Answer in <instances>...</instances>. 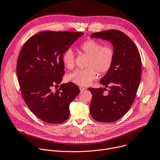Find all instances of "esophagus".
Instances as JSON below:
<instances>
[{
  "mask_svg": "<svg viewBox=\"0 0 160 160\" xmlns=\"http://www.w3.org/2000/svg\"><path fill=\"white\" fill-rule=\"evenodd\" d=\"M85 89H87L85 87H79V90H80L81 92H82V91H84Z\"/></svg>",
  "mask_w": 160,
  "mask_h": 160,
  "instance_id": "obj_1",
  "label": "esophagus"
}]
</instances>
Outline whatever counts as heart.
<instances>
[{
  "instance_id": "obj_1",
  "label": "heart",
  "mask_w": 160,
  "mask_h": 160,
  "mask_svg": "<svg viewBox=\"0 0 160 160\" xmlns=\"http://www.w3.org/2000/svg\"><path fill=\"white\" fill-rule=\"evenodd\" d=\"M79 50L88 56L86 68L78 69L66 77L68 82L78 86L89 84L97 76L108 73L112 68L115 58V50L109 44L102 45V43L94 40L88 39L84 41L79 46ZM62 61L65 68L72 70L75 66L76 58L70 48L66 50L62 55Z\"/></svg>"
}]
</instances>
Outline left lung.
Returning a JSON list of instances; mask_svg holds the SVG:
<instances>
[{
	"label": "left lung",
	"instance_id": "left-lung-1",
	"mask_svg": "<svg viewBox=\"0 0 160 160\" xmlns=\"http://www.w3.org/2000/svg\"><path fill=\"white\" fill-rule=\"evenodd\" d=\"M91 37L111 42L115 58L112 68L100 81L110 90L88 88L92 93L90 113L98 122H114L129 111L136 97L142 74L141 57L136 45L120 31L97 32L92 34Z\"/></svg>",
	"mask_w": 160,
	"mask_h": 160
}]
</instances>
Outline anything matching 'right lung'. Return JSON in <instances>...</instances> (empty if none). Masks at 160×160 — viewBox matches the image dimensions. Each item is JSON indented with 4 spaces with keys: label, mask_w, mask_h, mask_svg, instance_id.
Here are the masks:
<instances>
[{
    "label": "right lung",
    "mask_w": 160,
    "mask_h": 160,
    "mask_svg": "<svg viewBox=\"0 0 160 160\" xmlns=\"http://www.w3.org/2000/svg\"><path fill=\"white\" fill-rule=\"evenodd\" d=\"M83 32L47 31L36 34L22 48L17 75L23 99L31 111L50 124L66 121L69 105L79 93L72 82L61 84L65 74L63 52Z\"/></svg>",
    "instance_id": "add662e5"
}]
</instances>
